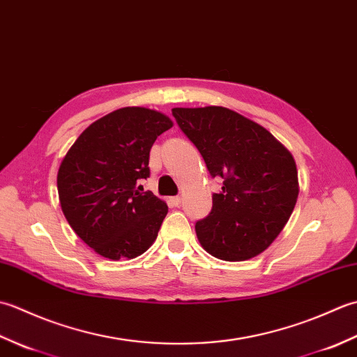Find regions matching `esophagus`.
Segmentation results:
<instances>
[{
	"mask_svg": "<svg viewBox=\"0 0 357 357\" xmlns=\"http://www.w3.org/2000/svg\"><path fill=\"white\" fill-rule=\"evenodd\" d=\"M181 201H183V199H181V196H173V198L170 199V202L173 204L174 207H179L181 206Z\"/></svg>",
	"mask_w": 357,
	"mask_h": 357,
	"instance_id": "34e87169",
	"label": "esophagus"
}]
</instances>
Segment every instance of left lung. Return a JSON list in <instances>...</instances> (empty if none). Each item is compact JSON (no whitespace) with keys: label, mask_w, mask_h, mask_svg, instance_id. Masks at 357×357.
Wrapping results in <instances>:
<instances>
[{"label":"left lung","mask_w":357,"mask_h":357,"mask_svg":"<svg viewBox=\"0 0 357 357\" xmlns=\"http://www.w3.org/2000/svg\"><path fill=\"white\" fill-rule=\"evenodd\" d=\"M172 113L211 176L224 179L210 215L195 225L202 248L229 262L261 255L282 231L298 201V169L290 150L267 128L227 107H176Z\"/></svg>","instance_id":"1"}]
</instances>
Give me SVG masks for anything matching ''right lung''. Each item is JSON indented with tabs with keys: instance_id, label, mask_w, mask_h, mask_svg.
Segmentation results:
<instances>
[{
	"instance_id": "1",
	"label": "right lung",
	"mask_w": 357,
	"mask_h": 357,
	"mask_svg": "<svg viewBox=\"0 0 357 357\" xmlns=\"http://www.w3.org/2000/svg\"><path fill=\"white\" fill-rule=\"evenodd\" d=\"M173 127L158 110L123 107L90 124L59 165L56 185L73 231L98 255L133 259L153 244L169 211L164 201L142 192L150 174V149Z\"/></svg>"
}]
</instances>
